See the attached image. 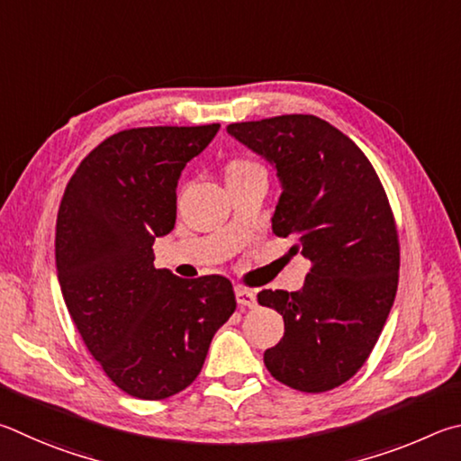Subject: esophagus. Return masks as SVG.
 Returning <instances> with one entry per match:
<instances>
[{
	"instance_id": "esophagus-1",
	"label": "esophagus",
	"mask_w": 461,
	"mask_h": 461,
	"mask_svg": "<svg viewBox=\"0 0 461 461\" xmlns=\"http://www.w3.org/2000/svg\"><path fill=\"white\" fill-rule=\"evenodd\" d=\"M235 295H237V302H239L240 308H255V305H257V294L253 292V289L237 285Z\"/></svg>"
}]
</instances>
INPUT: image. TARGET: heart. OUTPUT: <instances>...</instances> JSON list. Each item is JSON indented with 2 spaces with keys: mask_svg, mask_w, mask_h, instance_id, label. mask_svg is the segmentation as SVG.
<instances>
[{
  "mask_svg": "<svg viewBox=\"0 0 461 461\" xmlns=\"http://www.w3.org/2000/svg\"><path fill=\"white\" fill-rule=\"evenodd\" d=\"M251 166H255V164H251V161H232L229 169H226V174L239 172V169H245V167H251Z\"/></svg>",
  "mask_w": 461,
  "mask_h": 461,
  "instance_id": "heart-1",
  "label": "heart"
}]
</instances>
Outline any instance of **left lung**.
Returning a JSON list of instances; mask_svg holds the SVG:
<instances>
[{
    "label": "left lung",
    "mask_w": 461,
    "mask_h": 461,
    "mask_svg": "<svg viewBox=\"0 0 461 461\" xmlns=\"http://www.w3.org/2000/svg\"><path fill=\"white\" fill-rule=\"evenodd\" d=\"M226 131L276 167L273 232L292 237L289 253L312 261L300 292L257 295L285 321L265 366L295 391H332L365 365L397 295L399 239L383 184L358 145L316 115L230 123Z\"/></svg>",
    "instance_id": "1"
}]
</instances>
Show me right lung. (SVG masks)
<instances>
[{"label":"right lung","mask_w":461,"mask_h":461,"mask_svg":"<svg viewBox=\"0 0 461 461\" xmlns=\"http://www.w3.org/2000/svg\"><path fill=\"white\" fill-rule=\"evenodd\" d=\"M221 125L137 127L80 161L56 218V273L88 352L121 391L159 401L184 391L237 310L222 276L153 267V240L176 224L182 169Z\"/></svg>","instance_id":"right-lung-1"}]
</instances>
